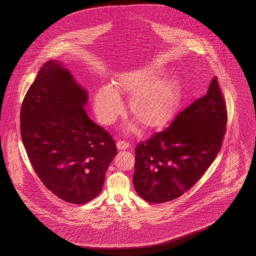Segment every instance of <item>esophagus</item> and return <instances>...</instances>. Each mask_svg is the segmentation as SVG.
<instances>
[{
    "label": "esophagus",
    "instance_id": "1",
    "mask_svg": "<svg viewBox=\"0 0 256 256\" xmlns=\"http://www.w3.org/2000/svg\"><path fill=\"white\" fill-rule=\"evenodd\" d=\"M116 146H117V148L119 150H126L130 146V144L128 142H126V141H118Z\"/></svg>",
    "mask_w": 256,
    "mask_h": 256
}]
</instances>
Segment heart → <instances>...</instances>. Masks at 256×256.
I'll return each mask as SVG.
<instances>
[{
    "label": "heart",
    "mask_w": 256,
    "mask_h": 256,
    "mask_svg": "<svg viewBox=\"0 0 256 256\" xmlns=\"http://www.w3.org/2000/svg\"><path fill=\"white\" fill-rule=\"evenodd\" d=\"M160 73L158 67L142 66L117 74L112 82L114 87L100 86L93 100L98 122L110 124L122 113L119 93L130 96V113L145 128H156L170 121L178 106V93L174 80Z\"/></svg>",
    "instance_id": "obj_1"
}]
</instances>
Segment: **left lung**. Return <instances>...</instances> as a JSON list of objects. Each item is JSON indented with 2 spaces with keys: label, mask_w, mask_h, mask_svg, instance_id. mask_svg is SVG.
Masks as SVG:
<instances>
[{
  "label": "left lung",
  "mask_w": 256,
  "mask_h": 256,
  "mask_svg": "<svg viewBox=\"0 0 256 256\" xmlns=\"http://www.w3.org/2000/svg\"><path fill=\"white\" fill-rule=\"evenodd\" d=\"M226 108L217 78L206 95L178 113L163 132L135 148L134 189L163 204L189 190L216 158L226 132Z\"/></svg>",
  "instance_id": "left-lung-1"
}]
</instances>
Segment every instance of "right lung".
I'll return each instance as SVG.
<instances>
[{
    "instance_id": "obj_1",
    "label": "right lung",
    "mask_w": 256,
    "mask_h": 256,
    "mask_svg": "<svg viewBox=\"0 0 256 256\" xmlns=\"http://www.w3.org/2000/svg\"><path fill=\"white\" fill-rule=\"evenodd\" d=\"M88 92L63 62L47 61L24 96L21 136L44 185L62 200L84 204L104 183L115 142L86 114Z\"/></svg>"
}]
</instances>
